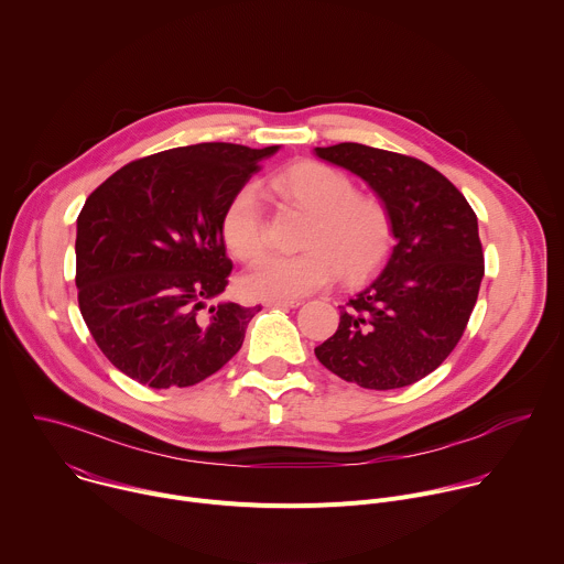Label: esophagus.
I'll use <instances>...</instances> for the list:
<instances>
[{
	"mask_svg": "<svg viewBox=\"0 0 564 564\" xmlns=\"http://www.w3.org/2000/svg\"><path fill=\"white\" fill-rule=\"evenodd\" d=\"M268 307H299V299H276V301H265Z\"/></svg>",
	"mask_w": 564,
	"mask_h": 564,
	"instance_id": "1",
	"label": "esophagus"
}]
</instances>
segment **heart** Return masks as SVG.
Returning <instances> with one entry per match:
<instances>
[{"label":"heart","instance_id":"heart-1","mask_svg":"<svg viewBox=\"0 0 564 564\" xmlns=\"http://www.w3.org/2000/svg\"><path fill=\"white\" fill-rule=\"evenodd\" d=\"M272 192L288 205L307 212L301 254L261 259L240 281L250 299H299L333 283L372 276L388 259L394 225L388 205L355 192V183L324 163L303 160L270 178ZM220 234L240 261H254L265 248V223L254 187H240L225 205Z\"/></svg>","mask_w":564,"mask_h":564}]
</instances>
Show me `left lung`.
I'll return each instance as SVG.
<instances>
[{
    "instance_id": "left-lung-1",
    "label": "left lung",
    "mask_w": 564,
    "mask_h": 564,
    "mask_svg": "<svg viewBox=\"0 0 564 564\" xmlns=\"http://www.w3.org/2000/svg\"><path fill=\"white\" fill-rule=\"evenodd\" d=\"M314 151L372 187L392 214L397 240L381 274L341 305L337 333L314 355L361 388L411 386L466 330L485 276L477 216L446 176L413 155L359 142Z\"/></svg>"
}]
</instances>
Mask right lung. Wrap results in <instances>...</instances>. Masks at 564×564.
Segmentation results:
<instances>
[{
  "label": "right lung",
  "mask_w": 564,
  "mask_h": 564,
  "mask_svg": "<svg viewBox=\"0 0 564 564\" xmlns=\"http://www.w3.org/2000/svg\"><path fill=\"white\" fill-rule=\"evenodd\" d=\"M276 151L176 147L133 160L87 198L75 238L79 312L105 357L133 381L187 388L243 346L261 305L205 307L231 272L225 205Z\"/></svg>",
  "instance_id": "1"
}]
</instances>
